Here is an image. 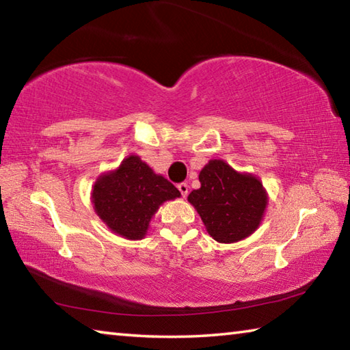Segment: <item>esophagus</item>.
I'll use <instances>...</instances> for the list:
<instances>
[{
    "mask_svg": "<svg viewBox=\"0 0 350 350\" xmlns=\"http://www.w3.org/2000/svg\"><path fill=\"white\" fill-rule=\"evenodd\" d=\"M177 188H179V191H180L182 196L185 198L187 194H188V183L187 182H180L179 185H177Z\"/></svg>",
    "mask_w": 350,
    "mask_h": 350,
    "instance_id": "obj_1",
    "label": "esophagus"
}]
</instances>
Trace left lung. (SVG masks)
Returning <instances> with one entry per match:
<instances>
[{"label":"left lung","instance_id":"obj_1","mask_svg":"<svg viewBox=\"0 0 350 350\" xmlns=\"http://www.w3.org/2000/svg\"><path fill=\"white\" fill-rule=\"evenodd\" d=\"M200 188L188 200L213 239L236 242L252 234L262 219L267 194L256 177L239 174L222 161H210L199 174Z\"/></svg>","mask_w":350,"mask_h":350}]
</instances>
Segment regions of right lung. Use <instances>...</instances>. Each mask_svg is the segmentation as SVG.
Returning <instances> with one entry per match:
<instances>
[{
	"label": "right lung",
	"mask_w": 350,
	"mask_h": 350,
	"mask_svg": "<svg viewBox=\"0 0 350 350\" xmlns=\"http://www.w3.org/2000/svg\"><path fill=\"white\" fill-rule=\"evenodd\" d=\"M173 183L152 170L137 156H129L114 173L100 177L94 185L92 202L100 219L128 239L144 238L159 205L179 198Z\"/></svg>",
	"instance_id": "add662e5"
}]
</instances>
